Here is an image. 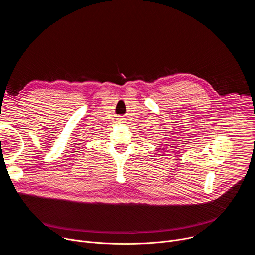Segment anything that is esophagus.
Listing matches in <instances>:
<instances>
[{
	"instance_id": "34e87169",
	"label": "esophagus",
	"mask_w": 255,
	"mask_h": 255,
	"mask_svg": "<svg viewBox=\"0 0 255 255\" xmlns=\"http://www.w3.org/2000/svg\"><path fill=\"white\" fill-rule=\"evenodd\" d=\"M118 120H119L120 122H123V121H124V119H123V118H120V119H118Z\"/></svg>"
}]
</instances>
